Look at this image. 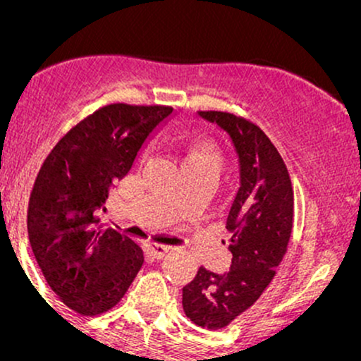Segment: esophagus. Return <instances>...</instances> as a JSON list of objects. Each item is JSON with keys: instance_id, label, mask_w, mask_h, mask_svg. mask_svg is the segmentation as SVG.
Returning a JSON list of instances; mask_svg holds the SVG:
<instances>
[{"instance_id": "obj_1", "label": "esophagus", "mask_w": 361, "mask_h": 361, "mask_svg": "<svg viewBox=\"0 0 361 361\" xmlns=\"http://www.w3.org/2000/svg\"><path fill=\"white\" fill-rule=\"evenodd\" d=\"M169 246H164V244L157 243H149L147 244V256L152 259H161L164 255H166Z\"/></svg>"}]
</instances>
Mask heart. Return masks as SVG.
I'll use <instances>...</instances> for the list:
<instances>
[{"label": "heart", "mask_w": 361, "mask_h": 361, "mask_svg": "<svg viewBox=\"0 0 361 361\" xmlns=\"http://www.w3.org/2000/svg\"><path fill=\"white\" fill-rule=\"evenodd\" d=\"M224 166H226V161H224L222 154L212 147H195L186 156V168L204 169V171L212 173L217 178L222 176Z\"/></svg>", "instance_id": "1"}]
</instances>
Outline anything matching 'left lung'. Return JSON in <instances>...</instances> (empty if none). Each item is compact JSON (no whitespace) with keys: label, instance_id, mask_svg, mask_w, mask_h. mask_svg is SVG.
Here are the masks:
<instances>
[{"label":"left lung","instance_id":"left-lung-1","mask_svg":"<svg viewBox=\"0 0 361 361\" xmlns=\"http://www.w3.org/2000/svg\"><path fill=\"white\" fill-rule=\"evenodd\" d=\"M229 135L239 161V190L227 217L233 264L227 273L198 268L183 287V310L197 326L219 329L251 307L287 252L293 190L283 159L255 123L226 111H198Z\"/></svg>","mask_w":361,"mask_h":361}]
</instances>
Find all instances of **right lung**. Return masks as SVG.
Instances as JSON below:
<instances>
[{"label":"right lung","mask_w":361,"mask_h":361,"mask_svg":"<svg viewBox=\"0 0 361 361\" xmlns=\"http://www.w3.org/2000/svg\"><path fill=\"white\" fill-rule=\"evenodd\" d=\"M173 115L171 106H103L71 128L39 169L27 212L32 251L51 288L82 316L114 307L142 267V247L100 229L98 212Z\"/></svg>","instance_id":"obj_1"}]
</instances>
